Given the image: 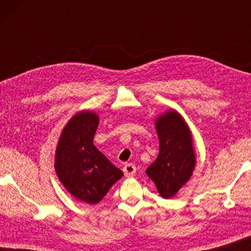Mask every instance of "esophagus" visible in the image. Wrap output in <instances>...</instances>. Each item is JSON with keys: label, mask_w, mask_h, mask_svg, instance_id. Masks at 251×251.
I'll use <instances>...</instances> for the list:
<instances>
[{"label": "esophagus", "mask_w": 251, "mask_h": 251, "mask_svg": "<svg viewBox=\"0 0 251 251\" xmlns=\"http://www.w3.org/2000/svg\"><path fill=\"white\" fill-rule=\"evenodd\" d=\"M123 173H125L126 177H132L136 174V166L133 163H126L123 167Z\"/></svg>", "instance_id": "34e87169"}]
</instances>
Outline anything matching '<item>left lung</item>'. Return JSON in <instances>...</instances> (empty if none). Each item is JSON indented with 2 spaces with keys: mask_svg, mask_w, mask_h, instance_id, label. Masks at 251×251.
I'll list each match as a JSON object with an SVG mask.
<instances>
[{
  "mask_svg": "<svg viewBox=\"0 0 251 251\" xmlns=\"http://www.w3.org/2000/svg\"><path fill=\"white\" fill-rule=\"evenodd\" d=\"M159 137V155L146 169V175L155 184L164 199L173 198L190 180L197 156L193 137L183 116L169 109L155 120Z\"/></svg>",
  "mask_w": 251,
  "mask_h": 251,
  "instance_id": "obj_1",
  "label": "left lung"
}]
</instances>
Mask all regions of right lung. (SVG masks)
I'll return each instance as SVG.
<instances>
[{"instance_id": "obj_1", "label": "right lung", "mask_w": 251, "mask_h": 251, "mask_svg": "<svg viewBox=\"0 0 251 251\" xmlns=\"http://www.w3.org/2000/svg\"><path fill=\"white\" fill-rule=\"evenodd\" d=\"M99 116L92 111L75 114L61 131L54 155L58 179L75 199L97 204L123 176L94 145Z\"/></svg>"}]
</instances>
